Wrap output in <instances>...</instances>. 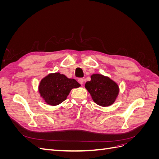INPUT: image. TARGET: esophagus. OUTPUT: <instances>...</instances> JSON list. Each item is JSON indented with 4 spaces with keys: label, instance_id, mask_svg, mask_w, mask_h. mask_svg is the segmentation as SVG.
Masks as SVG:
<instances>
[{
    "label": "esophagus",
    "instance_id": "34e87169",
    "mask_svg": "<svg viewBox=\"0 0 159 159\" xmlns=\"http://www.w3.org/2000/svg\"><path fill=\"white\" fill-rule=\"evenodd\" d=\"M78 82H79L81 85H82V84H84V80L83 78H78Z\"/></svg>",
    "mask_w": 159,
    "mask_h": 159
}]
</instances>
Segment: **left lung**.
Wrapping results in <instances>:
<instances>
[{"mask_svg":"<svg viewBox=\"0 0 159 159\" xmlns=\"http://www.w3.org/2000/svg\"><path fill=\"white\" fill-rule=\"evenodd\" d=\"M85 88L90 93L93 102L102 107L112 105L119 92L117 83L109 77L99 74L91 75V80L85 83Z\"/></svg>","mask_w":159,"mask_h":159,"instance_id":"left-lung-1","label":"left lung"}]
</instances>
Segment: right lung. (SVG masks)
Returning <instances> with one entry per match:
<instances>
[{
	"mask_svg": "<svg viewBox=\"0 0 159 159\" xmlns=\"http://www.w3.org/2000/svg\"><path fill=\"white\" fill-rule=\"evenodd\" d=\"M80 84L74 79H70L58 72L50 74L43 78L38 91L45 102L50 105H57L66 99L70 91L79 88Z\"/></svg>",
	"mask_w": 159,
	"mask_h": 159,
	"instance_id": "obj_1",
	"label": "right lung"
}]
</instances>
